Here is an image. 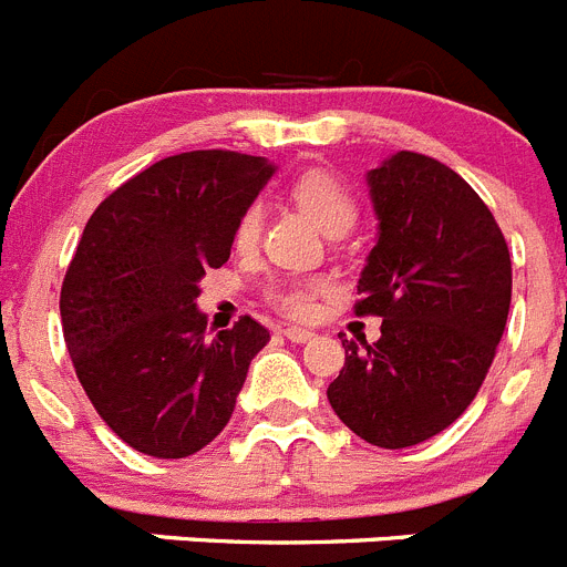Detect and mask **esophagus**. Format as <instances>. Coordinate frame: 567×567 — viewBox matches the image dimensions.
<instances>
[{"label": "esophagus", "mask_w": 567, "mask_h": 567, "mask_svg": "<svg viewBox=\"0 0 567 567\" xmlns=\"http://www.w3.org/2000/svg\"><path fill=\"white\" fill-rule=\"evenodd\" d=\"M313 336H316L313 330L308 328H285V339L293 341V344H305V341H310Z\"/></svg>", "instance_id": "obj_1"}]
</instances>
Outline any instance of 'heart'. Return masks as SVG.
<instances>
[{
	"label": "heart",
	"instance_id": "1",
	"mask_svg": "<svg viewBox=\"0 0 567 567\" xmlns=\"http://www.w3.org/2000/svg\"><path fill=\"white\" fill-rule=\"evenodd\" d=\"M290 195L308 214H313V220L319 223L328 234L347 231L355 223V200L347 192L344 183L333 177L324 169H310L296 177L290 186ZM259 231H262V206L251 203L246 212L239 214L237 226H234V246L239 251L257 246ZM328 288L324 279H271L265 285V299L268 305L279 310V313L290 316V319H308L316 310V299L321 290Z\"/></svg>",
	"mask_w": 567,
	"mask_h": 567
}]
</instances>
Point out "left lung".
Returning <instances> with one entry per match:
<instances>
[{
    "label": "left lung",
    "instance_id": "8db88e82",
    "mask_svg": "<svg viewBox=\"0 0 567 567\" xmlns=\"http://www.w3.org/2000/svg\"><path fill=\"white\" fill-rule=\"evenodd\" d=\"M379 243L359 279L355 316H381V339L347 341L330 381L336 415L367 443L430 441L472 404L512 305L506 237L457 172L398 152L367 175Z\"/></svg>",
    "mask_w": 567,
    "mask_h": 567
}]
</instances>
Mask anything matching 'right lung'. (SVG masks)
<instances>
[{
  "label": "right lung",
  "instance_id": "obj_1",
  "mask_svg": "<svg viewBox=\"0 0 567 567\" xmlns=\"http://www.w3.org/2000/svg\"><path fill=\"white\" fill-rule=\"evenodd\" d=\"M271 175L262 157L183 152L130 177L86 220L61 285V330L95 412L144 455L188 457L220 435L271 339L251 316L208 336L195 305Z\"/></svg>",
  "mask_w": 567,
  "mask_h": 567
}]
</instances>
